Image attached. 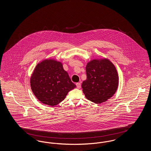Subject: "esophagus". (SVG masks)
<instances>
[{
  "label": "esophagus",
  "instance_id": "esophagus-1",
  "mask_svg": "<svg viewBox=\"0 0 151 151\" xmlns=\"http://www.w3.org/2000/svg\"><path fill=\"white\" fill-rule=\"evenodd\" d=\"M76 86H77V88H81V84H80V83H76Z\"/></svg>",
  "mask_w": 151,
  "mask_h": 151
}]
</instances>
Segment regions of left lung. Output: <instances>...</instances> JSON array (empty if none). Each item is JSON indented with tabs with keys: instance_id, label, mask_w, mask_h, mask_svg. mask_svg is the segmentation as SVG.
Segmentation results:
<instances>
[{
	"instance_id": "left-lung-1",
	"label": "left lung",
	"mask_w": 151,
	"mask_h": 151,
	"mask_svg": "<svg viewBox=\"0 0 151 151\" xmlns=\"http://www.w3.org/2000/svg\"><path fill=\"white\" fill-rule=\"evenodd\" d=\"M86 79L81 87L86 99L95 104L105 102L111 97L118 86L116 68L109 59H93L86 66Z\"/></svg>"
}]
</instances>
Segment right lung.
<instances>
[{"label":"right lung","mask_w":151,"mask_h":151,"mask_svg":"<svg viewBox=\"0 0 151 151\" xmlns=\"http://www.w3.org/2000/svg\"><path fill=\"white\" fill-rule=\"evenodd\" d=\"M30 86L36 98L45 105H57L76 87L61 62L43 60L36 65L30 78Z\"/></svg>","instance_id":"right-lung-1"}]
</instances>
